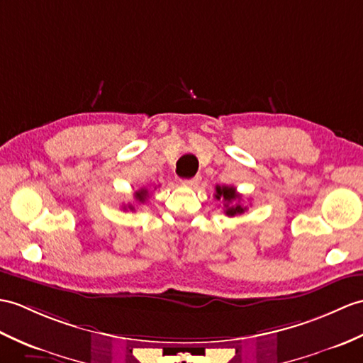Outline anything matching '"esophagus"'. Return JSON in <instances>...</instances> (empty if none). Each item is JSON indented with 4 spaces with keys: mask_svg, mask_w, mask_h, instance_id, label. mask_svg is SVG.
Here are the masks:
<instances>
[{
    "mask_svg": "<svg viewBox=\"0 0 363 363\" xmlns=\"http://www.w3.org/2000/svg\"><path fill=\"white\" fill-rule=\"evenodd\" d=\"M199 181H201V176H193V178H190V179H184L182 182H184L185 185H189V187H198Z\"/></svg>",
    "mask_w": 363,
    "mask_h": 363,
    "instance_id": "34e87169",
    "label": "esophagus"
}]
</instances>
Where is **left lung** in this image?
Listing matches in <instances>:
<instances>
[{
  "label": "left lung",
  "instance_id": "1",
  "mask_svg": "<svg viewBox=\"0 0 363 363\" xmlns=\"http://www.w3.org/2000/svg\"><path fill=\"white\" fill-rule=\"evenodd\" d=\"M215 198L218 201L224 202V213L227 216H238L246 212V207L240 204L241 195L237 193V189L235 187H229V185H218L216 187V193Z\"/></svg>",
  "mask_w": 363,
  "mask_h": 363
}]
</instances>
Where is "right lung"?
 <instances>
[{
  "instance_id": "1",
  "label": "right lung",
  "mask_w": 363,
  "mask_h": 363,
  "mask_svg": "<svg viewBox=\"0 0 363 363\" xmlns=\"http://www.w3.org/2000/svg\"><path fill=\"white\" fill-rule=\"evenodd\" d=\"M147 195H148V191H147V190H143V189H140V190H138V191H136V199H138V201H140V202H143V201L147 199ZM130 208L133 210V207H131V206H130Z\"/></svg>"
}]
</instances>
